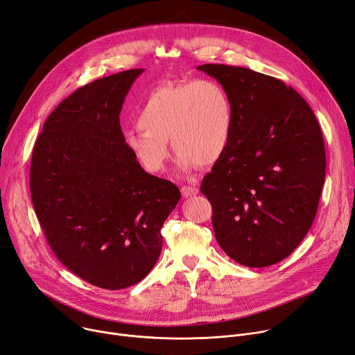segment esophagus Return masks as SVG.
I'll return each instance as SVG.
<instances>
[{"instance_id": "obj_1", "label": "esophagus", "mask_w": 355, "mask_h": 355, "mask_svg": "<svg viewBox=\"0 0 355 355\" xmlns=\"http://www.w3.org/2000/svg\"><path fill=\"white\" fill-rule=\"evenodd\" d=\"M180 192H182L183 198H191V196H195L199 192V189L196 186H182Z\"/></svg>"}]
</instances>
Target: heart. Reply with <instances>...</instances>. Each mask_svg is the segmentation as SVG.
<instances>
[{"instance_id":"heart-1","label":"heart","mask_w":355,"mask_h":355,"mask_svg":"<svg viewBox=\"0 0 355 355\" xmlns=\"http://www.w3.org/2000/svg\"><path fill=\"white\" fill-rule=\"evenodd\" d=\"M136 121L139 129L128 130L123 141L144 172H163L169 159L168 140L179 168L191 171L223 156L232 137L234 106L216 80L168 83L143 97Z\"/></svg>"}]
</instances>
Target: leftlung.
Returning <instances> with one entry per match:
<instances>
[{
    "label": "left lung",
    "instance_id": "8db88e82",
    "mask_svg": "<svg viewBox=\"0 0 355 355\" xmlns=\"http://www.w3.org/2000/svg\"><path fill=\"white\" fill-rule=\"evenodd\" d=\"M234 106V130L200 192L225 254L263 268L293 254L315 219L325 148L309 104L282 80L251 69L203 64Z\"/></svg>",
    "mask_w": 355,
    "mask_h": 355
}]
</instances>
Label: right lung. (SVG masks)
Returning <instances> with one entry per match:
<instances>
[{"instance_id":"obj_1","label":"right lung","mask_w":355,"mask_h":355,"mask_svg":"<svg viewBox=\"0 0 355 355\" xmlns=\"http://www.w3.org/2000/svg\"><path fill=\"white\" fill-rule=\"evenodd\" d=\"M143 69L94 80L47 117L31 157L34 211L58 261L86 282L123 289L148 275L160 229L180 191L144 172L120 128L124 97Z\"/></svg>"}]
</instances>
